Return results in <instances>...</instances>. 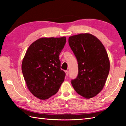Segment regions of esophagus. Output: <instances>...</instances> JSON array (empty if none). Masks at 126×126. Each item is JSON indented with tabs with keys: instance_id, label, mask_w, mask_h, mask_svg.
Masks as SVG:
<instances>
[{
	"instance_id": "esophagus-1",
	"label": "esophagus",
	"mask_w": 126,
	"mask_h": 126,
	"mask_svg": "<svg viewBox=\"0 0 126 126\" xmlns=\"http://www.w3.org/2000/svg\"><path fill=\"white\" fill-rule=\"evenodd\" d=\"M65 73H66V75L68 76V75H69V71H68L67 70H66V71H65Z\"/></svg>"
}]
</instances>
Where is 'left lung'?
I'll return each instance as SVG.
<instances>
[{
	"label": "left lung",
	"mask_w": 126,
	"mask_h": 126,
	"mask_svg": "<svg viewBox=\"0 0 126 126\" xmlns=\"http://www.w3.org/2000/svg\"><path fill=\"white\" fill-rule=\"evenodd\" d=\"M69 44L79 66L78 77L71 80L72 86L83 97H94L102 91L110 71V60L105 46L89 33L70 36Z\"/></svg>",
	"instance_id": "obj_1"
}]
</instances>
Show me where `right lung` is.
I'll return each instance as SVG.
<instances>
[{"instance_id":"right-lung-1","label":"right lung","mask_w":126,"mask_h":126,"mask_svg":"<svg viewBox=\"0 0 126 126\" xmlns=\"http://www.w3.org/2000/svg\"><path fill=\"white\" fill-rule=\"evenodd\" d=\"M66 38L41 37L26 50L21 65L24 80L35 97L45 100L56 94L65 80L59 55Z\"/></svg>"}]
</instances>
